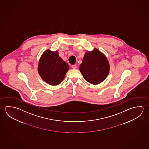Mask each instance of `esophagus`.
Segmentation results:
<instances>
[{"mask_svg":"<svg viewBox=\"0 0 149 149\" xmlns=\"http://www.w3.org/2000/svg\"><path fill=\"white\" fill-rule=\"evenodd\" d=\"M71 68L73 69H76L77 68V65H73L71 66Z\"/></svg>","mask_w":149,"mask_h":149,"instance_id":"esophagus-1","label":"esophagus"}]
</instances>
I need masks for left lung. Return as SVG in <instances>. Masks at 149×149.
<instances>
[{
	"mask_svg": "<svg viewBox=\"0 0 149 149\" xmlns=\"http://www.w3.org/2000/svg\"><path fill=\"white\" fill-rule=\"evenodd\" d=\"M79 69L86 81L93 84H97L108 76L109 65L104 55L94 48L93 51L86 53Z\"/></svg>",
	"mask_w": 149,
	"mask_h": 149,
	"instance_id": "obj_1",
	"label": "left lung"
}]
</instances>
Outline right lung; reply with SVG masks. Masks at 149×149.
Segmentation results:
<instances>
[{"mask_svg":"<svg viewBox=\"0 0 149 149\" xmlns=\"http://www.w3.org/2000/svg\"><path fill=\"white\" fill-rule=\"evenodd\" d=\"M69 65L59 57L58 53L47 49L41 56L38 72L43 80L52 86H57L63 81Z\"/></svg>","mask_w":149,"mask_h":149,"instance_id":"add662e5","label":"right lung"}]
</instances>
